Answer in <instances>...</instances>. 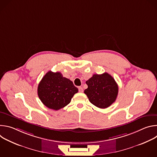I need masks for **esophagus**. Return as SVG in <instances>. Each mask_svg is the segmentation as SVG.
<instances>
[{
    "instance_id": "34e87169",
    "label": "esophagus",
    "mask_w": 157,
    "mask_h": 157,
    "mask_svg": "<svg viewBox=\"0 0 157 157\" xmlns=\"http://www.w3.org/2000/svg\"><path fill=\"white\" fill-rule=\"evenodd\" d=\"M78 89H79V93H82L83 92V88L82 87H79Z\"/></svg>"
}]
</instances>
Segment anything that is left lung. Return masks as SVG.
Returning a JSON list of instances; mask_svg holds the SVG:
<instances>
[{
  "label": "left lung",
  "instance_id": "obj_1",
  "mask_svg": "<svg viewBox=\"0 0 157 157\" xmlns=\"http://www.w3.org/2000/svg\"><path fill=\"white\" fill-rule=\"evenodd\" d=\"M84 93L95 106L105 109L114 103L117 97L119 87L115 79L107 73L95 74L86 82Z\"/></svg>",
  "mask_w": 157,
  "mask_h": 157
}]
</instances>
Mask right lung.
Masks as SVG:
<instances>
[{"instance_id": "right-lung-1", "label": "right lung", "mask_w": 157, "mask_h": 157, "mask_svg": "<svg viewBox=\"0 0 157 157\" xmlns=\"http://www.w3.org/2000/svg\"><path fill=\"white\" fill-rule=\"evenodd\" d=\"M37 93L42 103L55 110L68 105L78 89L59 72L48 71L40 82Z\"/></svg>"}]
</instances>
